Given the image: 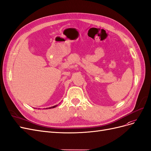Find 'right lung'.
Returning <instances> with one entry per match:
<instances>
[{
  "label": "right lung",
  "mask_w": 151,
  "mask_h": 151,
  "mask_svg": "<svg viewBox=\"0 0 151 151\" xmlns=\"http://www.w3.org/2000/svg\"><path fill=\"white\" fill-rule=\"evenodd\" d=\"M58 106V104H57V105H55V106H52V107H50V108H47L46 109H51V108H55V107H57ZM45 109V108H44Z\"/></svg>",
  "instance_id": "right-lung-1"
}]
</instances>
